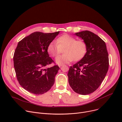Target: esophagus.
I'll use <instances>...</instances> for the list:
<instances>
[{
  "label": "esophagus",
  "instance_id": "1",
  "mask_svg": "<svg viewBox=\"0 0 122 122\" xmlns=\"http://www.w3.org/2000/svg\"><path fill=\"white\" fill-rule=\"evenodd\" d=\"M58 66H59V67H61V66H63V65H58Z\"/></svg>",
  "mask_w": 122,
  "mask_h": 122
}]
</instances>
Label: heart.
I'll return each mask as SVG.
<instances>
[{"label":"heart","mask_w":122,"mask_h":122,"mask_svg":"<svg viewBox=\"0 0 122 122\" xmlns=\"http://www.w3.org/2000/svg\"><path fill=\"white\" fill-rule=\"evenodd\" d=\"M65 47L64 54L55 58L58 65H63L71 62L73 59L77 61L82 59L87 51L86 43L82 40H76V38L68 35H64L58 37L56 43L51 42L49 45L47 51L50 55L55 57L60 52L61 50Z\"/></svg>","instance_id":"1"}]
</instances>
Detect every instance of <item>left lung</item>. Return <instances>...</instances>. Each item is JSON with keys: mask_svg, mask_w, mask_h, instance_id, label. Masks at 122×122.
<instances>
[{"mask_svg": "<svg viewBox=\"0 0 122 122\" xmlns=\"http://www.w3.org/2000/svg\"><path fill=\"white\" fill-rule=\"evenodd\" d=\"M86 44L87 51L81 60L71 66L69 83L77 93L87 95L100 86L108 71V54L105 42L97 35L84 30L74 34Z\"/></svg>", "mask_w": 122, "mask_h": 122, "instance_id": "8db88e82", "label": "left lung"}]
</instances>
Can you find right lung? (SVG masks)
Returning <instances> with one entry per match:
<instances>
[{"mask_svg":"<svg viewBox=\"0 0 122 122\" xmlns=\"http://www.w3.org/2000/svg\"><path fill=\"white\" fill-rule=\"evenodd\" d=\"M59 34L33 32L20 41L14 55V67L17 79L22 87L36 95L49 91L55 82L59 67L55 65L46 69L53 61L47 49Z\"/></svg>","mask_w":122,"mask_h":122,"instance_id":"add662e5","label":"right lung"}]
</instances>
